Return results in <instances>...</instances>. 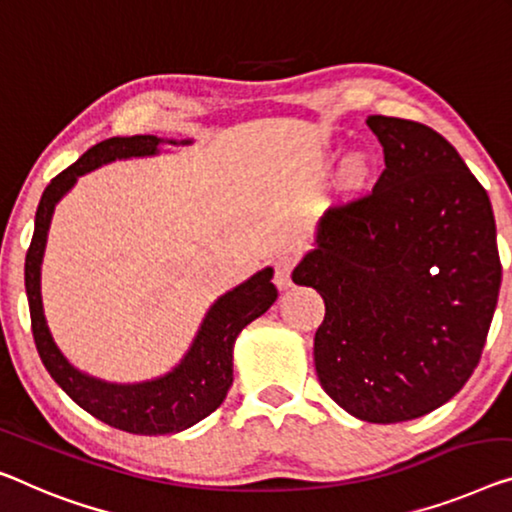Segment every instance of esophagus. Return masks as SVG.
I'll return each mask as SVG.
<instances>
[{"label":"esophagus","mask_w":512,"mask_h":512,"mask_svg":"<svg viewBox=\"0 0 512 512\" xmlns=\"http://www.w3.org/2000/svg\"><path fill=\"white\" fill-rule=\"evenodd\" d=\"M296 259L294 255H282L276 259V273H273V282H276L278 289L292 287V269Z\"/></svg>","instance_id":"esophagus-1"}]
</instances>
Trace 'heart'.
<instances>
[{
	"instance_id": "b5f03b06",
	"label": "heart",
	"mask_w": 512,
	"mask_h": 512,
	"mask_svg": "<svg viewBox=\"0 0 512 512\" xmlns=\"http://www.w3.org/2000/svg\"><path fill=\"white\" fill-rule=\"evenodd\" d=\"M370 170H372L370 156L363 154V151H354V154H349L345 158V163H342V172H340L342 186L349 190L361 188L363 183L368 181Z\"/></svg>"
}]
</instances>
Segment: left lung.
Masks as SVG:
<instances>
[{
    "label": "left lung",
    "instance_id": "left-lung-1",
    "mask_svg": "<svg viewBox=\"0 0 512 512\" xmlns=\"http://www.w3.org/2000/svg\"><path fill=\"white\" fill-rule=\"evenodd\" d=\"M386 170L370 195L324 216L292 273L322 294L319 384L347 414L402 423L467 384L501 287L490 197L437 131L368 117Z\"/></svg>",
    "mask_w": 512,
    "mask_h": 512
}]
</instances>
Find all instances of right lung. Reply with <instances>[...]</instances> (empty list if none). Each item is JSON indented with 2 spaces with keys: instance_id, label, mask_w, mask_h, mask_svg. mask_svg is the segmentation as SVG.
<instances>
[{
  "instance_id": "obj_1",
  "label": "right lung",
  "mask_w": 512,
  "mask_h": 512,
  "mask_svg": "<svg viewBox=\"0 0 512 512\" xmlns=\"http://www.w3.org/2000/svg\"><path fill=\"white\" fill-rule=\"evenodd\" d=\"M160 144L177 147V144H190V140H163L156 135L110 137V140L94 144L78 158V163L57 174L38 202L32 246H29L25 259L29 315H32L36 349L41 354L45 370L68 398L98 421L117 427V430L149 434V437L188 430L223 404L232 386L236 338L278 299V289L271 282L273 269L266 266L230 292L218 296L204 315L200 329L181 361L165 375L147 381L117 384V381L91 377L61 354L50 333L48 319H45L41 294V266L45 246H48L52 213L82 174L114 163V160L156 156L160 154Z\"/></svg>"
}]
</instances>
